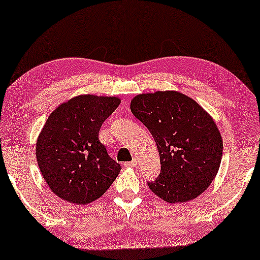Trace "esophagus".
<instances>
[{
  "label": "esophagus",
  "instance_id": "esophagus-1",
  "mask_svg": "<svg viewBox=\"0 0 260 260\" xmlns=\"http://www.w3.org/2000/svg\"><path fill=\"white\" fill-rule=\"evenodd\" d=\"M124 166L125 167H136V166H137V160L134 159L133 161H130V162H125Z\"/></svg>",
  "mask_w": 260,
  "mask_h": 260
}]
</instances>
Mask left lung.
<instances>
[{
    "mask_svg": "<svg viewBox=\"0 0 260 260\" xmlns=\"http://www.w3.org/2000/svg\"><path fill=\"white\" fill-rule=\"evenodd\" d=\"M131 113L155 140L160 175L148 188L169 204L202 194L214 180L223 143L213 117L197 101L177 91H156L134 96Z\"/></svg>",
    "mask_w": 260,
    "mask_h": 260,
    "instance_id": "8db88e82",
    "label": "left lung"
}]
</instances>
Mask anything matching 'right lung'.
<instances>
[{
    "label": "right lung",
    "instance_id": "1",
    "mask_svg": "<svg viewBox=\"0 0 260 260\" xmlns=\"http://www.w3.org/2000/svg\"><path fill=\"white\" fill-rule=\"evenodd\" d=\"M117 96L80 94L57 106L36 143L44 180L63 201L86 205L100 198L120 174L99 140L102 123L118 107Z\"/></svg>",
    "mask_w": 260,
    "mask_h": 260
}]
</instances>
